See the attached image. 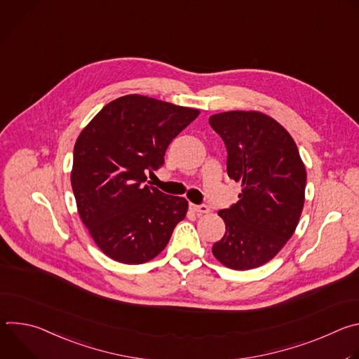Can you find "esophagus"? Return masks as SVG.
I'll use <instances>...</instances> for the list:
<instances>
[{
	"mask_svg": "<svg viewBox=\"0 0 359 359\" xmlns=\"http://www.w3.org/2000/svg\"><path fill=\"white\" fill-rule=\"evenodd\" d=\"M191 210L197 215H206L210 212V208L206 206V204H191Z\"/></svg>",
	"mask_w": 359,
	"mask_h": 359,
	"instance_id": "34e87169",
	"label": "esophagus"
}]
</instances>
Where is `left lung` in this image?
<instances>
[{"instance_id": "left-lung-1", "label": "left lung", "mask_w": 359, "mask_h": 359, "mask_svg": "<svg viewBox=\"0 0 359 359\" xmlns=\"http://www.w3.org/2000/svg\"><path fill=\"white\" fill-rule=\"evenodd\" d=\"M227 149V175L241 184L238 201L219 212L226 233L213 255L244 271L274 259L294 234L305 198L306 172L291 135L257 111L209 118Z\"/></svg>"}]
</instances>
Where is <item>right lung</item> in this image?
Masks as SVG:
<instances>
[{
  "label": "right lung",
  "mask_w": 359,
  "mask_h": 359,
  "mask_svg": "<svg viewBox=\"0 0 359 359\" xmlns=\"http://www.w3.org/2000/svg\"><path fill=\"white\" fill-rule=\"evenodd\" d=\"M200 111L143 95L121 96L83 128L74 147L71 184L82 223L108 257L142 264L163 251L187 200L147 186L170 142Z\"/></svg>",
  "instance_id": "right-lung-1"
}]
</instances>
